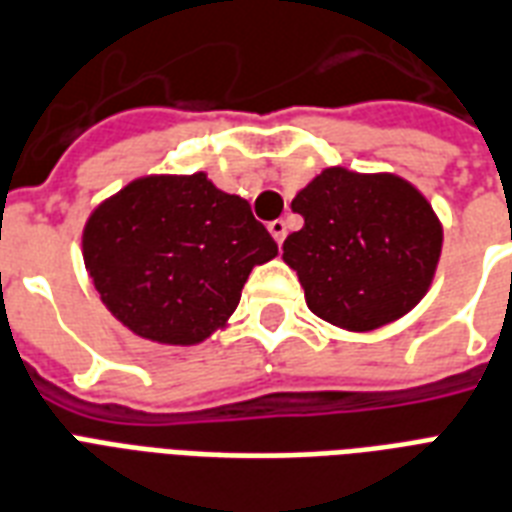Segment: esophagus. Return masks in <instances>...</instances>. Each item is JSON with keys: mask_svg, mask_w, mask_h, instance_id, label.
Segmentation results:
<instances>
[{"mask_svg": "<svg viewBox=\"0 0 512 512\" xmlns=\"http://www.w3.org/2000/svg\"><path fill=\"white\" fill-rule=\"evenodd\" d=\"M269 235L275 237V243H283L285 240V221H269Z\"/></svg>", "mask_w": 512, "mask_h": 512, "instance_id": "1", "label": "esophagus"}]
</instances>
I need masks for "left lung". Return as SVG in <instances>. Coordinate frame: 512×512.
<instances>
[{
	"label": "left lung",
	"mask_w": 512,
	"mask_h": 512,
	"mask_svg": "<svg viewBox=\"0 0 512 512\" xmlns=\"http://www.w3.org/2000/svg\"><path fill=\"white\" fill-rule=\"evenodd\" d=\"M291 211L304 227L285 237L283 261L299 277L307 307L331 326L376 331L430 291L443 224L406 178L334 165L296 192Z\"/></svg>",
	"instance_id": "obj_1"
}]
</instances>
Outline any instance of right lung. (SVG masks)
Masks as SVG:
<instances>
[{
  "label": "right lung",
  "instance_id": "right-lung-1",
  "mask_svg": "<svg viewBox=\"0 0 512 512\" xmlns=\"http://www.w3.org/2000/svg\"><path fill=\"white\" fill-rule=\"evenodd\" d=\"M277 243L208 173H152L98 202L82 259L104 307L136 336L192 347L224 331L253 267Z\"/></svg>",
  "mask_w": 512,
  "mask_h": 512
}]
</instances>
